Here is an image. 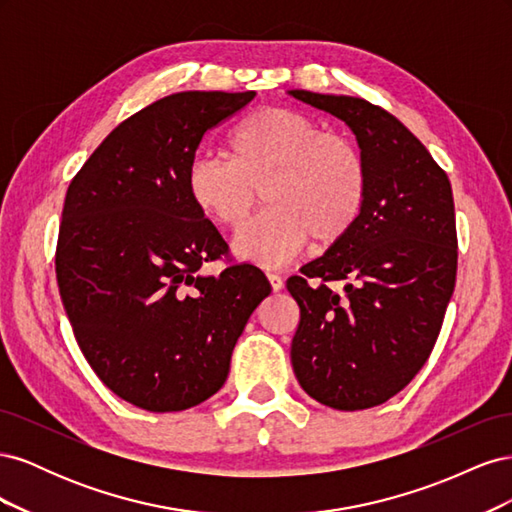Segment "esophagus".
<instances>
[{"label": "esophagus", "mask_w": 512, "mask_h": 512, "mask_svg": "<svg viewBox=\"0 0 512 512\" xmlns=\"http://www.w3.org/2000/svg\"><path fill=\"white\" fill-rule=\"evenodd\" d=\"M267 280H269L273 292H280L284 288V280L277 273H267Z\"/></svg>", "instance_id": "1"}]
</instances>
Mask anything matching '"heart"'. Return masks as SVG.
<instances>
[{
    "label": "heart",
    "mask_w": 512,
    "mask_h": 512,
    "mask_svg": "<svg viewBox=\"0 0 512 512\" xmlns=\"http://www.w3.org/2000/svg\"><path fill=\"white\" fill-rule=\"evenodd\" d=\"M192 205L228 230H241L258 205L269 209L235 241V252L262 267H280L314 241L342 243L359 222L369 166L350 136L322 132L314 119L262 106L228 134L226 156H196L185 170Z\"/></svg>",
    "instance_id": "heart-1"
}]
</instances>
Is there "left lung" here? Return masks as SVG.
<instances>
[{
  "instance_id": "left-lung-1",
  "label": "left lung",
  "mask_w": 512,
  "mask_h": 512,
  "mask_svg": "<svg viewBox=\"0 0 512 512\" xmlns=\"http://www.w3.org/2000/svg\"><path fill=\"white\" fill-rule=\"evenodd\" d=\"M346 121L369 166L350 235L286 282L301 320L290 361L301 389L335 410L384 404L436 346L457 275L453 190L425 145L363 98L292 89ZM342 281L344 291L333 283Z\"/></svg>"
}]
</instances>
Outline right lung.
<instances>
[{"label":"right lung","instance_id":"add662e5","mask_svg":"<svg viewBox=\"0 0 512 512\" xmlns=\"http://www.w3.org/2000/svg\"><path fill=\"white\" fill-rule=\"evenodd\" d=\"M254 91H181L134 113L72 179L55 252L61 301L81 352L128 404L179 412L222 389L265 273L228 265V245L185 190L203 136Z\"/></svg>","mask_w":512,"mask_h":512}]
</instances>
